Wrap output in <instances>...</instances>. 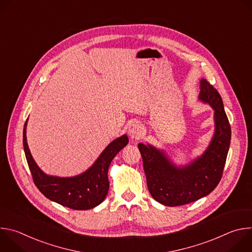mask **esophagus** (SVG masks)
Listing matches in <instances>:
<instances>
[{
  "mask_svg": "<svg viewBox=\"0 0 252 252\" xmlns=\"http://www.w3.org/2000/svg\"><path fill=\"white\" fill-rule=\"evenodd\" d=\"M128 134L132 139H139L145 134V129L138 123H132L128 128Z\"/></svg>",
  "mask_w": 252,
  "mask_h": 252,
  "instance_id": "34e87169",
  "label": "esophagus"
}]
</instances>
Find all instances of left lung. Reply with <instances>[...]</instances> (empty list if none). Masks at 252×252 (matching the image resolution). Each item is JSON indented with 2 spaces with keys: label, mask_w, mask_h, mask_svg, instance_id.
I'll return each mask as SVG.
<instances>
[{
  "label": "left lung",
  "mask_w": 252,
  "mask_h": 252,
  "mask_svg": "<svg viewBox=\"0 0 252 252\" xmlns=\"http://www.w3.org/2000/svg\"><path fill=\"white\" fill-rule=\"evenodd\" d=\"M199 98L213 107L215 122L213 138L202 157L188 166L178 168L162 152L143 143L137 145L150 193L157 201L167 206L188 204L207 195L222 177L231 127L220 93L207 80L200 81Z\"/></svg>",
  "instance_id": "left-lung-1"
}]
</instances>
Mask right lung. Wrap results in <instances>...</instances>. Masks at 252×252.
I'll use <instances>...</instances> for the list:
<instances>
[{
  "mask_svg": "<svg viewBox=\"0 0 252 252\" xmlns=\"http://www.w3.org/2000/svg\"><path fill=\"white\" fill-rule=\"evenodd\" d=\"M26 126L27 122L23 131L24 151L33 184L39 190L49 199L76 210L91 209L101 203L110 188L109 166L118 153L127 145V136L123 135L111 142L86 172L74 177H57L47 175L35 164L28 148Z\"/></svg>",
  "mask_w": 252,
  "mask_h": 252,
  "instance_id": "obj_1",
  "label": "right lung"
}]
</instances>
